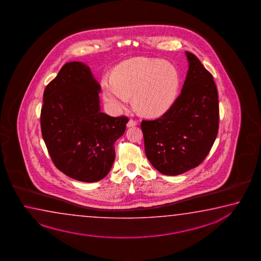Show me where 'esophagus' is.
Returning a JSON list of instances; mask_svg holds the SVG:
<instances>
[{"instance_id":"1","label":"esophagus","mask_w":261,"mask_h":261,"mask_svg":"<svg viewBox=\"0 0 261 261\" xmlns=\"http://www.w3.org/2000/svg\"><path fill=\"white\" fill-rule=\"evenodd\" d=\"M136 125H137V123H136L135 120L129 119L128 124H127V127H128V128H132V127H134V126H136Z\"/></svg>"}]
</instances>
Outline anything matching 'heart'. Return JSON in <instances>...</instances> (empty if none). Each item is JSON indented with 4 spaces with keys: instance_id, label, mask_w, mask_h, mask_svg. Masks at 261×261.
<instances>
[{
    "instance_id": "heart-1",
    "label": "heart",
    "mask_w": 261,
    "mask_h": 261,
    "mask_svg": "<svg viewBox=\"0 0 261 261\" xmlns=\"http://www.w3.org/2000/svg\"><path fill=\"white\" fill-rule=\"evenodd\" d=\"M113 82L103 80L105 98L120 107L133 96L138 113L158 118L175 104L179 87V73L172 63L158 58H133L119 63L112 73Z\"/></svg>"
}]
</instances>
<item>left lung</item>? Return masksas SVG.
Masks as SVG:
<instances>
[{
    "mask_svg": "<svg viewBox=\"0 0 261 261\" xmlns=\"http://www.w3.org/2000/svg\"><path fill=\"white\" fill-rule=\"evenodd\" d=\"M181 94L166 113L141 124L148 160L162 174L177 175L203 162L219 128L218 91L214 77L193 53Z\"/></svg>",
    "mask_w": 261,
    "mask_h": 261,
    "instance_id": "8db88e82",
    "label": "left lung"
}]
</instances>
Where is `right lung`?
Listing matches in <instances>:
<instances>
[{
  "label": "right lung",
  "instance_id": "obj_1",
  "mask_svg": "<svg viewBox=\"0 0 261 261\" xmlns=\"http://www.w3.org/2000/svg\"><path fill=\"white\" fill-rule=\"evenodd\" d=\"M101 86L90 68L65 63L45 88L40 115L41 133L55 166L82 182H97L115 161V142L123 135L127 117H110L100 110Z\"/></svg>",
  "mask_w": 261,
  "mask_h": 261
}]
</instances>
